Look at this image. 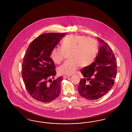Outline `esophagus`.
Here are the masks:
<instances>
[{
  "label": "esophagus",
  "instance_id": "34e87169",
  "mask_svg": "<svg viewBox=\"0 0 132 132\" xmlns=\"http://www.w3.org/2000/svg\"><path fill=\"white\" fill-rule=\"evenodd\" d=\"M71 76V75H66L63 76V78L64 79H67V78H68L69 77H70Z\"/></svg>",
  "mask_w": 132,
  "mask_h": 132
}]
</instances>
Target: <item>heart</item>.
<instances>
[{
	"mask_svg": "<svg viewBox=\"0 0 132 132\" xmlns=\"http://www.w3.org/2000/svg\"><path fill=\"white\" fill-rule=\"evenodd\" d=\"M69 51L71 59L59 67V74L71 75L75 72L79 65L84 67L93 62L97 54V43L84 36L71 35L62 40L61 48L55 47L52 50L50 58L55 63H60L63 60L65 52Z\"/></svg>",
	"mask_w": 132,
	"mask_h": 132,
	"instance_id": "b5f03b06",
	"label": "heart"
}]
</instances>
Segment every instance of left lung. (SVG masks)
<instances>
[{"mask_svg":"<svg viewBox=\"0 0 132 132\" xmlns=\"http://www.w3.org/2000/svg\"><path fill=\"white\" fill-rule=\"evenodd\" d=\"M97 38L101 44L98 53L94 62L81 70L85 78L81 79L78 88L81 96L89 100L98 99L108 93L117 73L116 60L112 49L103 40Z\"/></svg>","mask_w":132,"mask_h":132,"instance_id":"1","label":"left lung"}]
</instances>
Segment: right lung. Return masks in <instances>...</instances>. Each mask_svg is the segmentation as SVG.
Here are the masks:
<instances>
[{"label": "right lung", "mask_w": 132, "mask_h": 132, "mask_svg": "<svg viewBox=\"0 0 132 132\" xmlns=\"http://www.w3.org/2000/svg\"><path fill=\"white\" fill-rule=\"evenodd\" d=\"M66 34L47 33L40 35L30 44L23 58L22 75L31 97L43 102L54 100L59 95L62 77L52 81L56 74L50 52ZM51 81L50 82V80Z\"/></svg>", "instance_id": "1"}]
</instances>
